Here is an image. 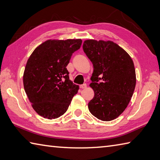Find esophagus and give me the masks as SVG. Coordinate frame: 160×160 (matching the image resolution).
<instances>
[{"instance_id":"obj_1","label":"esophagus","mask_w":160,"mask_h":160,"mask_svg":"<svg viewBox=\"0 0 160 160\" xmlns=\"http://www.w3.org/2000/svg\"><path fill=\"white\" fill-rule=\"evenodd\" d=\"M79 87H80V88H82V89L86 88L87 87V85H86V83H83L82 85H80Z\"/></svg>"}]
</instances>
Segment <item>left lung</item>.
<instances>
[{
	"instance_id": "obj_1",
	"label": "left lung",
	"mask_w": 160,
	"mask_h": 160,
	"mask_svg": "<svg viewBox=\"0 0 160 160\" xmlns=\"http://www.w3.org/2000/svg\"><path fill=\"white\" fill-rule=\"evenodd\" d=\"M83 50L94 68L90 86L94 95L88 109L97 119L111 121L124 111L134 92V63L129 54L112 41L87 40Z\"/></svg>"
}]
</instances>
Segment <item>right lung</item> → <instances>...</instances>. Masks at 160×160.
<instances>
[{
	"instance_id": "1",
	"label": "right lung",
	"mask_w": 160,
	"mask_h": 160,
	"mask_svg": "<svg viewBox=\"0 0 160 160\" xmlns=\"http://www.w3.org/2000/svg\"><path fill=\"white\" fill-rule=\"evenodd\" d=\"M81 39L48 40L35 49L23 74L25 93L39 115L56 119L67 111L79 86L69 79L66 66L81 48Z\"/></svg>"
}]
</instances>
